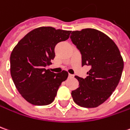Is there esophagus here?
Masks as SVG:
<instances>
[{
  "instance_id": "1",
  "label": "esophagus",
  "mask_w": 130,
  "mask_h": 130,
  "mask_svg": "<svg viewBox=\"0 0 130 130\" xmlns=\"http://www.w3.org/2000/svg\"><path fill=\"white\" fill-rule=\"evenodd\" d=\"M68 77H74V75H72V74H68Z\"/></svg>"
}]
</instances>
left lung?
<instances>
[{
  "mask_svg": "<svg viewBox=\"0 0 130 130\" xmlns=\"http://www.w3.org/2000/svg\"><path fill=\"white\" fill-rule=\"evenodd\" d=\"M82 55V65L90 66L87 77L75 76L79 87L72 97L79 106L96 108L108 99L118 86L124 62L118 46L110 38L94 29L74 31L70 36Z\"/></svg>",
  "mask_w": 130,
  "mask_h": 130,
  "instance_id": "1",
  "label": "left lung"
}]
</instances>
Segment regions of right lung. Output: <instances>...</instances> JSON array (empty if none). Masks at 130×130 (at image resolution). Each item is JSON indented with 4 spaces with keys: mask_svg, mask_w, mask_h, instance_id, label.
<instances>
[{
    "mask_svg": "<svg viewBox=\"0 0 130 130\" xmlns=\"http://www.w3.org/2000/svg\"><path fill=\"white\" fill-rule=\"evenodd\" d=\"M71 31L51 27L37 28L18 42L10 55V74L22 96L35 106L51 103L62 82L65 70L54 73L46 67L55 58V47L69 39Z\"/></svg>",
    "mask_w": 130,
    "mask_h": 130,
    "instance_id": "1",
    "label": "right lung"
}]
</instances>
